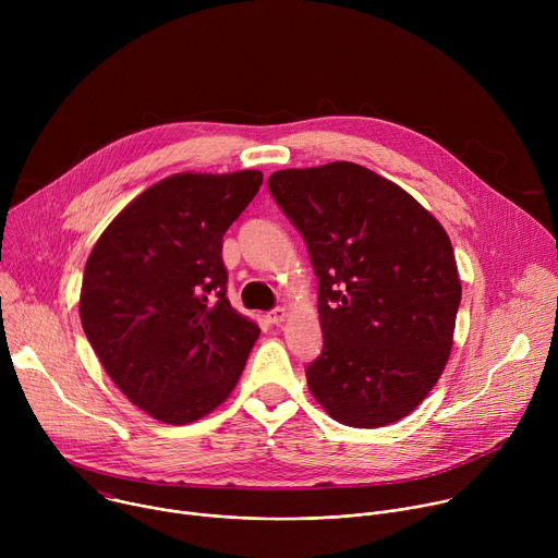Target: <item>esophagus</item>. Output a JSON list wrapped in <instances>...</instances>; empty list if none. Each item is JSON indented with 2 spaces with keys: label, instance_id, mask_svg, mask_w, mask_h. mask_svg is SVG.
<instances>
[{
  "label": "esophagus",
  "instance_id": "esophagus-1",
  "mask_svg": "<svg viewBox=\"0 0 558 558\" xmlns=\"http://www.w3.org/2000/svg\"><path fill=\"white\" fill-rule=\"evenodd\" d=\"M284 317H287V308H284V306H276V308H271V311L267 313V320H269L271 325L284 323Z\"/></svg>",
  "mask_w": 558,
  "mask_h": 558
}]
</instances>
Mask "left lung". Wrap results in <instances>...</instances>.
<instances>
[{
	"instance_id": "obj_1",
	"label": "left lung",
	"mask_w": 558,
	"mask_h": 558,
	"mask_svg": "<svg viewBox=\"0 0 558 558\" xmlns=\"http://www.w3.org/2000/svg\"><path fill=\"white\" fill-rule=\"evenodd\" d=\"M267 185L317 278L313 397L344 426L400 422L452 349L461 282L448 233L402 187L349 161L280 170Z\"/></svg>"
}]
</instances>
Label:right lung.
<instances>
[{
	"mask_svg": "<svg viewBox=\"0 0 558 558\" xmlns=\"http://www.w3.org/2000/svg\"><path fill=\"white\" fill-rule=\"evenodd\" d=\"M263 172L174 174L136 196L101 233L78 315L128 400L166 424L222 404L260 336L227 300L222 235Z\"/></svg>",
	"mask_w": 558,
	"mask_h": 558,
	"instance_id": "1",
	"label": "right lung"
}]
</instances>
